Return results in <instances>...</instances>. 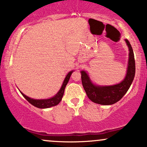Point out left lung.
Segmentation results:
<instances>
[{"label":"left lung","instance_id":"8db88e82","mask_svg":"<svg viewBox=\"0 0 147 147\" xmlns=\"http://www.w3.org/2000/svg\"><path fill=\"white\" fill-rule=\"evenodd\" d=\"M129 47V61L126 75L120 83L112 86H97L94 84L86 71L82 70V82L86 93L92 102L102 105H111L120 100L132 84L136 73V63L132 47L125 39Z\"/></svg>","mask_w":147,"mask_h":147}]
</instances>
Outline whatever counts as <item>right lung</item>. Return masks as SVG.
<instances>
[{
	"label": "right lung",
	"instance_id": "obj_1",
	"mask_svg": "<svg viewBox=\"0 0 147 147\" xmlns=\"http://www.w3.org/2000/svg\"><path fill=\"white\" fill-rule=\"evenodd\" d=\"M73 72L74 70H72V71H70L68 74H67L66 77H65V79H64L63 84H62L60 90H59V92H57L56 95L54 96V97H51V98L44 99H35L28 97V96L24 95L23 92H21V91H20V92H21L22 95L28 100V102H30L32 105L34 106L35 107L38 108V109H48V108L52 107V106H57V104H59V102L61 101L62 97H63L64 94L65 88L66 86L69 79H70V76H71L72 73Z\"/></svg>",
	"mask_w": 147,
	"mask_h": 147
}]
</instances>
